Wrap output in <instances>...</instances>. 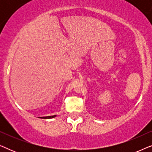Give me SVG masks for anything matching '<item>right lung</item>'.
<instances>
[{"label": "right lung", "mask_w": 152, "mask_h": 152, "mask_svg": "<svg viewBox=\"0 0 152 152\" xmlns=\"http://www.w3.org/2000/svg\"><path fill=\"white\" fill-rule=\"evenodd\" d=\"M56 117L55 115H51V116H45V117H40L41 118H43V119H50V118H53Z\"/></svg>", "instance_id": "right-lung-1"}]
</instances>
